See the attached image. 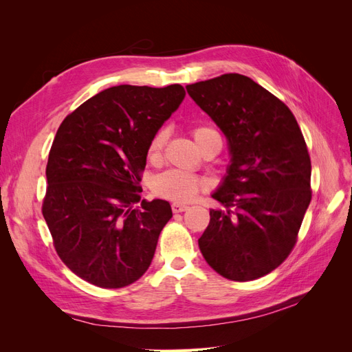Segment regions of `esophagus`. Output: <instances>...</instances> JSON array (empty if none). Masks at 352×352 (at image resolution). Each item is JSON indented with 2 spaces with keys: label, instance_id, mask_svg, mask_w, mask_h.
Wrapping results in <instances>:
<instances>
[{
  "label": "esophagus",
  "instance_id": "esophagus-1",
  "mask_svg": "<svg viewBox=\"0 0 352 352\" xmlns=\"http://www.w3.org/2000/svg\"><path fill=\"white\" fill-rule=\"evenodd\" d=\"M189 207L186 204H180V202H173L172 204V210L173 212H182V211H186Z\"/></svg>",
  "mask_w": 352,
  "mask_h": 352
}]
</instances>
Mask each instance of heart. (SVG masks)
<instances>
[{"label":"heart","instance_id":"1","mask_svg":"<svg viewBox=\"0 0 352 352\" xmlns=\"http://www.w3.org/2000/svg\"><path fill=\"white\" fill-rule=\"evenodd\" d=\"M216 135L219 133L207 126H197L192 129V136L199 150L202 148V145L208 141V138L216 136ZM166 141H167L166 129H160L153 135L146 146V157L150 162L153 163L158 162L160 157H162ZM204 188H206L204 179L186 172H180V170H168V172L158 175L154 179L153 192L157 197L164 198V199L176 201V202H188V201H192Z\"/></svg>","mask_w":352,"mask_h":352}]
</instances>
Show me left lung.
I'll return each mask as SVG.
<instances>
[{"label":"left lung","mask_w":352,"mask_h":352,"mask_svg":"<svg viewBox=\"0 0 352 352\" xmlns=\"http://www.w3.org/2000/svg\"><path fill=\"white\" fill-rule=\"evenodd\" d=\"M186 91L225 133L232 155L211 195L226 211L210 210L199 250L223 278H263L291 254L311 201L302 132L285 102L243 74H221Z\"/></svg>","instance_id":"obj_1"}]
</instances>
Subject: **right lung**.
I'll return each instance as SVG.
<instances>
[{
	"mask_svg": "<svg viewBox=\"0 0 352 352\" xmlns=\"http://www.w3.org/2000/svg\"><path fill=\"white\" fill-rule=\"evenodd\" d=\"M185 98L182 85L104 89L60 124L47 164L42 214L67 267L117 289L148 270L172 219L164 199H142L141 173L153 135Z\"/></svg>",
	"mask_w": 352,
	"mask_h": 352,
	"instance_id": "obj_1",
	"label": "right lung"
}]
</instances>
